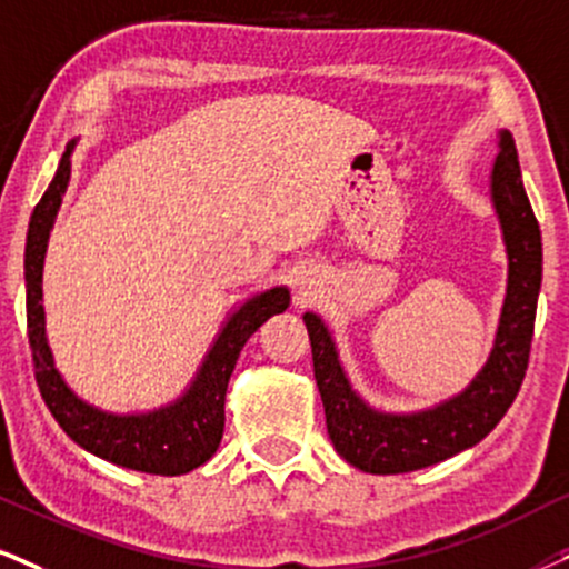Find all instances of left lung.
I'll return each mask as SVG.
<instances>
[{
    "label": "left lung",
    "instance_id": "obj_1",
    "mask_svg": "<svg viewBox=\"0 0 569 569\" xmlns=\"http://www.w3.org/2000/svg\"><path fill=\"white\" fill-rule=\"evenodd\" d=\"M490 200L499 216L509 258L507 298L486 367L459 396L413 413L377 411L350 388L332 335L317 313H303L313 353L327 432L348 465L371 475H401L451 459L478 446L515 403L530 359L536 306L541 292V229L522 187L515 139L499 131L490 171Z\"/></svg>",
    "mask_w": 569,
    "mask_h": 569
}]
</instances>
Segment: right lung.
Here are the masks:
<instances>
[{"mask_svg": "<svg viewBox=\"0 0 569 569\" xmlns=\"http://www.w3.org/2000/svg\"><path fill=\"white\" fill-rule=\"evenodd\" d=\"M73 147L76 142H70L62 152L52 184L33 208L26 237L28 342H31L33 375H37L41 398L68 438L87 448L89 453L147 475H187L206 465L219 448L227 385L240 359V350L266 319L282 313L290 306V290L271 287L244 300L223 321L219 338L202 359L198 377L173 403L147 413H110L81 401L54 369L44 332V306H41V271H44L49 231L58 219L62 194L68 189Z\"/></svg>", "mask_w": 569, "mask_h": 569, "instance_id": "obj_1", "label": "right lung"}]
</instances>
